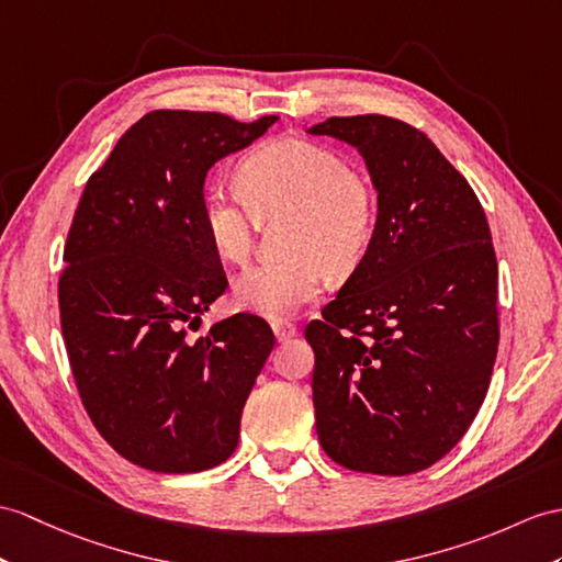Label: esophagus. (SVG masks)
<instances>
[{"instance_id":"esophagus-1","label":"esophagus","mask_w":562,"mask_h":562,"mask_svg":"<svg viewBox=\"0 0 562 562\" xmlns=\"http://www.w3.org/2000/svg\"><path fill=\"white\" fill-rule=\"evenodd\" d=\"M271 328H273V336H277L279 340H289V338H293L297 334V326L291 324V322H285V319L271 322Z\"/></svg>"}]
</instances>
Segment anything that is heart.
<instances>
[{"label": "heart", "mask_w": 562, "mask_h": 562, "mask_svg": "<svg viewBox=\"0 0 562 562\" xmlns=\"http://www.w3.org/2000/svg\"><path fill=\"white\" fill-rule=\"evenodd\" d=\"M240 190L210 188L202 195V228L212 250L231 265L252 255L257 214L291 212L285 259L259 262L234 283L240 310L267 319L291 317L322 295L328 269L350 271L372 245L379 198L367 176L336 149L300 140H267L240 161Z\"/></svg>", "instance_id": "b5f03b06"}]
</instances>
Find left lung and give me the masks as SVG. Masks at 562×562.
Segmentation results:
<instances>
[{
    "mask_svg": "<svg viewBox=\"0 0 562 562\" xmlns=\"http://www.w3.org/2000/svg\"><path fill=\"white\" fill-rule=\"evenodd\" d=\"M358 147L379 198L372 245L322 319L312 398L326 456L355 472L431 468L470 429L498 352V262L464 176L405 121L310 128Z\"/></svg>",
    "mask_w": 562,
    "mask_h": 562,
    "instance_id": "8db88e82",
    "label": "left lung"
}]
</instances>
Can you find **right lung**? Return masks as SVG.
<instances>
[{"label":"right lung","instance_id":"obj_1","mask_svg":"<svg viewBox=\"0 0 562 562\" xmlns=\"http://www.w3.org/2000/svg\"><path fill=\"white\" fill-rule=\"evenodd\" d=\"M277 119L157 109L121 135L80 195L59 277L61 334L94 429L138 468L202 472L238 446L273 334L238 312L188 336L228 285L200 204L214 164Z\"/></svg>","mask_w":562,"mask_h":562}]
</instances>
